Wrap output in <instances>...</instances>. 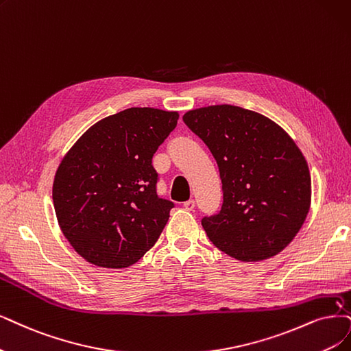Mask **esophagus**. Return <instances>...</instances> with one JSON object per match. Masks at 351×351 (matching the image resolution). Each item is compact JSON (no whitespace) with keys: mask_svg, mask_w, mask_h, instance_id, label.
<instances>
[{"mask_svg":"<svg viewBox=\"0 0 351 351\" xmlns=\"http://www.w3.org/2000/svg\"><path fill=\"white\" fill-rule=\"evenodd\" d=\"M184 206H185V210H188V211H193V208H195V201H193V199H189V201L184 202Z\"/></svg>","mask_w":351,"mask_h":351,"instance_id":"1","label":"esophagus"}]
</instances>
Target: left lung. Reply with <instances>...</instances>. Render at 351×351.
Listing matches in <instances>:
<instances>
[{"label": "left lung", "instance_id": "8db88e82", "mask_svg": "<svg viewBox=\"0 0 351 351\" xmlns=\"http://www.w3.org/2000/svg\"><path fill=\"white\" fill-rule=\"evenodd\" d=\"M185 124L217 160L221 211L202 218L206 236L230 257L261 262L301 230L311 205V175L292 137L267 117L241 107L191 110Z\"/></svg>", "mask_w": 351, "mask_h": 351}]
</instances>
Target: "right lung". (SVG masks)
Masks as SVG:
<instances>
[{
	"label": "right lung",
	"mask_w": 351,
	"mask_h": 351,
	"mask_svg": "<svg viewBox=\"0 0 351 351\" xmlns=\"http://www.w3.org/2000/svg\"><path fill=\"white\" fill-rule=\"evenodd\" d=\"M178 111L127 108L77 138L53 180L59 227L75 252L99 267L134 265L158 241L173 202L156 192L153 154Z\"/></svg>",
	"instance_id": "add662e5"
}]
</instances>
